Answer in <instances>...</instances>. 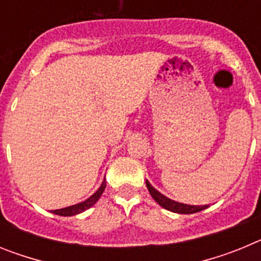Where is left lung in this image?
Segmentation results:
<instances>
[{"instance_id":"1","label":"left lung","mask_w":261,"mask_h":261,"mask_svg":"<svg viewBox=\"0 0 261 261\" xmlns=\"http://www.w3.org/2000/svg\"><path fill=\"white\" fill-rule=\"evenodd\" d=\"M146 187L149 192H150L151 197L158 202L161 206H163L165 209L170 212H174V213H179V214H192V213H197L200 211H204V209L208 208V205H187V204H181V202H176L172 201V200L167 199L163 195L155 191L150 184L146 181Z\"/></svg>"}]
</instances>
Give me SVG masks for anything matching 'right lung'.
I'll return each mask as SVG.
<instances>
[{
  "instance_id": "obj_1",
  "label": "right lung",
  "mask_w": 261,
  "mask_h": 261,
  "mask_svg": "<svg viewBox=\"0 0 261 261\" xmlns=\"http://www.w3.org/2000/svg\"><path fill=\"white\" fill-rule=\"evenodd\" d=\"M105 188H106V179L103 180L102 186H100V188H99L98 191H96L95 193H94L91 197H89V199L86 200V201L84 202H80V204H75V205H71V206H68V208H64V209H57V211H53L52 213L55 214H59V216H75V214H80L82 213V212H85L86 209L91 208L94 204H95L96 201L99 200V197L102 196V193L105 192Z\"/></svg>"
}]
</instances>
